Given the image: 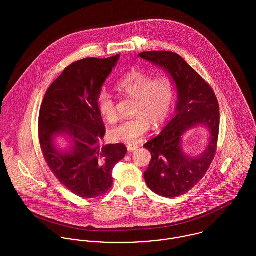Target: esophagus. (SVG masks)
Here are the masks:
<instances>
[{
  "label": "esophagus",
  "mask_w": 256,
  "mask_h": 256,
  "mask_svg": "<svg viewBox=\"0 0 256 256\" xmlns=\"http://www.w3.org/2000/svg\"><path fill=\"white\" fill-rule=\"evenodd\" d=\"M127 150H128L129 152H135V150H138V146H137V145H134V144H129V145L127 146Z\"/></svg>",
  "instance_id": "1"
}]
</instances>
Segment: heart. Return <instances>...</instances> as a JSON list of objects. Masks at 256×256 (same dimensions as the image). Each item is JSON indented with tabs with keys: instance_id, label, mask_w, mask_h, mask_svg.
Wrapping results in <instances>:
<instances>
[{
	"instance_id": "heart-1",
	"label": "heart",
	"mask_w": 256,
	"mask_h": 256,
	"mask_svg": "<svg viewBox=\"0 0 256 256\" xmlns=\"http://www.w3.org/2000/svg\"><path fill=\"white\" fill-rule=\"evenodd\" d=\"M117 88L125 96L135 98L133 114L136 117L111 129L110 138L115 142L137 143L146 134L150 123L158 128L166 120L174 102L176 88L168 76L154 78L150 74L133 70L117 82ZM96 106L108 122L117 120L114 98L108 92H98Z\"/></svg>"
}]
</instances>
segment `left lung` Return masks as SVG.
I'll return each mask as SVG.
<instances>
[{"instance_id":"obj_1","label":"left lung","mask_w":256,"mask_h":256,"mask_svg":"<svg viewBox=\"0 0 256 256\" xmlns=\"http://www.w3.org/2000/svg\"><path fill=\"white\" fill-rule=\"evenodd\" d=\"M139 57L170 74L176 86V116L144 145L152 154L144 174L146 185L160 196L174 198L199 182L213 162L219 136V104L208 82L178 54L148 51ZM198 126L208 130V145L200 155L188 156L182 150V135Z\"/></svg>"}]
</instances>
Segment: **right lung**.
I'll use <instances>...</instances> for the list:
<instances>
[{
	"mask_svg": "<svg viewBox=\"0 0 256 256\" xmlns=\"http://www.w3.org/2000/svg\"><path fill=\"white\" fill-rule=\"evenodd\" d=\"M119 57L86 58L71 64L49 86L39 111L44 158L57 180L82 198L106 194L113 182V168L127 152L123 144L100 145L106 127L96 106ZM60 136L70 139V146L65 150L56 146Z\"/></svg>",
	"mask_w": 256,
	"mask_h": 256,
	"instance_id": "obj_1",
	"label": "right lung"
}]
</instances>
